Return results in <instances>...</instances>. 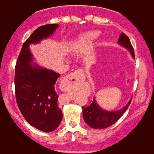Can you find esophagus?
<instances>
[{
    "label": "esophagus",
    "instance_id": "1",
    "mask_svg": "<svg viewBox=\"0 0 154 154\" xmlns=\"http://www.w3.org/2000/svg\"><path fill=\"white\" fill-rule=\"evenodd\" d=\"M85 77V74H84V71L82 69H77L73 73H70L68 76H66L64 79L62 80V82H61V85H60V88L66 92L67 91V86L70 84H73L75 82H77V81H80L81 80L84 79Z\"/></svg>",
    "mask_w": 154,
    "mask_h": 154
}]
</instances>
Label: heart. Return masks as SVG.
I'll return each mask as SVG.
<instances>
[{
  "label": "heart",
  "instance_id": "1",
  "mask_svg": "<svg viewBox=\"0 0 154 154\" xmlns=\"http://www.w3.org/2000/svg\"><path fill=\"white\" fill-rule=\"evenodd\" d=\"M100 36V32H90L84 34L83 35L80 37L79 40H78V44L81 45L84 43H87V42H93L94 40L97 39L98 37Z\"/></svg>",
  "mask_w": 154,
  "mask_h": 154
}]
</instances>
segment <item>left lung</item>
<instances>
[{"mask_svg":"<svg viewBox=\"0 0 154 154\" xmlns=\"http://www.w3.org/2000/svg\"><path fill=\"white\" fill-rule=\"evenodd\" d=\"M118 42L122 45V47H124L128 51H130L131 55L134 58L135 57L134 48L127 35H125L124 33L121 34L119 38ZM131 100L132 99H131L129 103L122 109L116 111V112H107L99 107L95 101V99H93V101L92 102L91 101V103L89 105L82 107L84 120L90 127L94 128V129L107 128V127L113 125L115 122H117L121 118V116L127 111L129 105L131 104Z\"/></svg>","mask_w":154,"mask_h":154,"instance_id":"8db88e82","label":"left lung"}]
</instances>
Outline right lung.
<instances>
[{
	"label": "right lung",
	"mask_w": 154,
	"mask_h": 154,
	"mask_svg": "<svg viewBox=\"0 0 154 154\" xmlns=\"http://www.w3.org/2000/svg\"><path fill=\"white\" fill-rule=\"evenodd\" d=\"M58 25H42L23 42L15 69V92L19 109L27 122L44 132L54 131L61 123L62 112L57 106L55 83L60 74L31 64L29 45L52 35Z\"/></svg>",
	"instance_id": "obj_1"
}]
</instances>
